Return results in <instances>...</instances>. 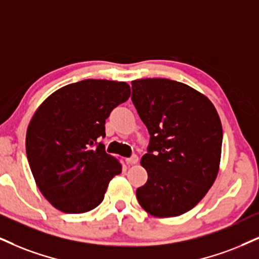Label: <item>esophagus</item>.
<instances>
[{
    "mask_svg": "<svg viewBox=\"0 0 259 259\" xmlns=\"http://www.w3.org/2000/svg\"><path fill=\"white\" fill-rule=\"evenodd\" d=\"M126 162H127V164H136L137 162H138V156L132 155L131 157L126 158Z\"/></svg>",
    "mask_w": 259,
    "mask_h": 259,
    "instance_id": "esophagus-1",
    "label": "esophagus"
}]
</instances>
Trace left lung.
Instances as JSON below:
<instances>
[{
	"label": "left lung",
	"instance_id": "8db88e82",
	"mask_svg": "<svg viewBox=\"0 0 259 259\" xmlns=\"http://www.w3.org/2000/svg\"><path fill=\"white\" fill-rule=\"evenodd\" d=\"M132 102L150 135L137 199L157 218L183 215L205 196L219 173L222 124L205 96L169 79L132 81Z\"/></svg>",
	"mask_w": 259,
	"mask_h": 259
}]
</instances>
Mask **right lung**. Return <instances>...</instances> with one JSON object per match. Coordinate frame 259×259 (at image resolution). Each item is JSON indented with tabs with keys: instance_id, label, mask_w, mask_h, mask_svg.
Returning <instances> with one entry per match:
<instances>
[{
	"instance_id": "right-lung-1",
	"label": "right lung",
	"mask_w": 259,
	"mask_h": 259,
	"mask_svg": "<svg viewBox=\"0 0 259 259\" xmlns=\"http://www.w3.org/2000/svg\"><path fill=\"white\" fill-rule=\"evenodd\" d=\"M130 95L126 82L86 79L63 86L37 109L27 128L26 155L38 188L56 209L90 211L121 173L101 138L111 110Z\"/></svg>"
}]
</instances>
